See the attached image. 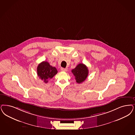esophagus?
Instances as JSON below:
<instances>
[{"label": "esophagus", "instance_id": "1", "mask_svg": "<svg viewBox=\"0 0 135 135\" xmlns=\"http://www.w3.org/2000/svg\"><path fill=\"white\" fill-rule=\"evenodd\" d=\"M61 70L62 71H64V72H66V71H67V69L66 68H61Z\"/></svg>", "mask_w": 135, "mask_h": 135}]
</instances>
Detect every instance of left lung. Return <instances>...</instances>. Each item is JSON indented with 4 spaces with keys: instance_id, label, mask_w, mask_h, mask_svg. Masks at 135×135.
I'll return each mask as SVG.
<instances>
[{
    "instance_id": "1",
    "label": "left lung",
    "mask_w": 135,
    "mask_h": 135,
    "mask_svg": "<svg viewBox=\"0 0 135 135\" xmlns=\"http://www.w3.org/2000/svg\"><path fill=\"white\" fill-rule=\"evenodd\" d=\"M72 72L75 76L76 82L80 84L84 82L88 75V69L87 67L84 64L80 63L74 69H72Z\"/></svg>"
}]
</instances>
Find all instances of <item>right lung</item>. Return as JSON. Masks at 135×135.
I'll return each instance as SVG.
<instances>
[{
  "instance_id": "right-lung-1",
  "label": "right lung",
  "mask_w": 135,
  "mask_h": 135,
  "mask_svg": "<svg viewBox=\"0 0 135 135\" xmlns=\"http://www.w3.org/2000/svg\"><path fill=\"white\" fill-rule=\"evenodd\" d=\"M57 72L56 68L52 67L47 61H43L37 66V75L45 83L48 82V80L52 78Z\"/></svg>"
}]
</instances>
